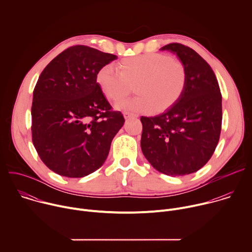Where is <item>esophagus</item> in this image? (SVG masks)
<instances>
[{"mask_svg":"<svg viewBox=\"0 0 252 252\" xmlns=\"http://www.w3.org/2000/svg\"><path fill=\"white\" fill-rule=\"evenodd\" d=\"M124 117L126 119H130V118H137L138 116L136 114H133V113H129V112H126L124 113Z\"/></svg>","mask_w":252,"mask_h":252,"instance_id":"1","label":"esophagus"}]
</instances>
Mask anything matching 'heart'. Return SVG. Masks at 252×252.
<instances>
[{
  "instance_id": "obj_1",
  "label": "heart",
  "mask_w": 252,
  "mask_h": 252,
  "mask_svg": "<svg viewBox=\"0 0 252 252\" xmlns=\"http://www.w3.org/2000/svg\"><path fill=\"white\" fill-rule=\"evenodd\" d=\"M119 69L111 64L101 66L95 81L104 96L120 101L133 91L137 95L117 106L120 110L141 114L163 113L182 97L188 81L183 62L169 55L150 53L125 58Z\"/></svg>"
}]
</instances>
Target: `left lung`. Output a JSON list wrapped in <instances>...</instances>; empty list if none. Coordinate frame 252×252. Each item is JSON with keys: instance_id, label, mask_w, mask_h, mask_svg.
Returning <instances> with one entry per match:
<instances>
[{"instance_id": "8db88e82", "label": "left lung", "mask_w": 252, "mask_h": 252, "mask_svg": "<svg viewBox=\"0 0 252 252\" xmlns=\"http://www.w3.org/2000/svg\"><path fill=\"white\" fill-rule=\"evenodd\" d=\"M178 57L187 68L186 90L169 110L141 117L143 156L166 175L193 173L206 164L220 140L222 97L211 66L194 50L178 43L161 48Z\"/></svg>"}]
</instances>
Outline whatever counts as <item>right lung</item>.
I'll return each mask as SVG.
<instances>
[{
    "label": "right lung",
    "instance_id": "right-lung-1",
    "mask_svg": "<svg viewBox=\"0 0 252 252\" xmlns=\"http://www.w3.org/2000/svg\"><path fill=\"white\" fill-rule=\"evenodd\" d=\"M117 56L77 45L44 68L32 93V140L54 172L83 177L98 169L125 124L98 88L97 70Z\"/></svg>",
    "mask_w": 252,
    "mask_h": 252
}]
</instances>
